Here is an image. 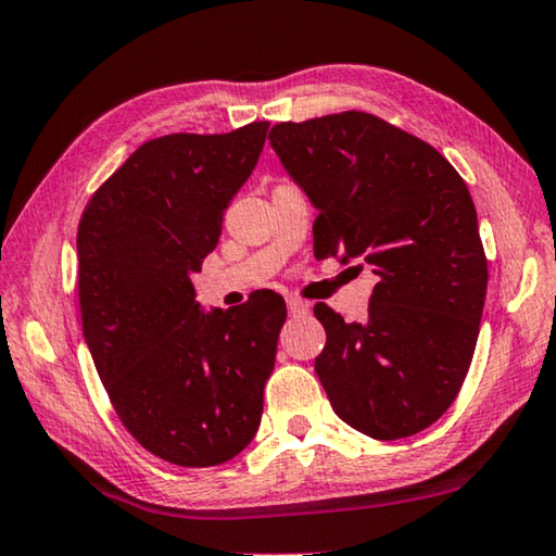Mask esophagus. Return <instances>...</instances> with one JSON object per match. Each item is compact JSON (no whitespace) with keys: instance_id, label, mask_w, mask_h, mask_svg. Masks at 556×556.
Returning <instances> with one entry per match:
<instances>
[{"instance_id":"esophagus-1","label":"esophagus","mask_w":556,"mask_h":556,"mask_svg":"<svg viewBox=\"0 0 556 556\" xmlns=\"http://www.w3.org/2000/svg\"><path fill=\"white\" fill-rule=\"evenodd\" d=\"M287 308H289V313H306L308 304H306V301H301V299L289 296L287 299Z\"/></svg>"}]
</instances>
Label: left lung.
<instances>
[{
	"instance_id": "left-lung-1",
	"label": "left lung",
	"mask_w": 556,
	"mask_h": 556,
	"mask_svg": "<svg viewBox=\"0 0 556 556\" xmlns=\"http://www.w3.org/2000/svg\"><path fill=\"white\" fill-rule=\"evenodd\" d=\"M269 146L318 211L316 257L379 275L367 320L313 308L332 410L375 440L416 435L457 399L486 301L467 185L426 140L362 111L277 124Z\"/></svg>"
}]
</instances>
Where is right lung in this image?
Segmentation results:
<instances>
[{"label":"right lung","mask_w":556,"mask_h":556,"mask_svg":"<svg viewBox=\"0 0 556 556\" xmlns=\"http://www.w3.org/2000/svg\"><path fill=\"white\" fill-rule=\"evenodd\" d=\"M267 128L148 140L79 220V308L94 367L130 435L177 467L233 459L260 428L285 299L265 289L206 311L191 275L216 248Z\"/></svg>","instance_id":"add662e5"}]
</instances>
